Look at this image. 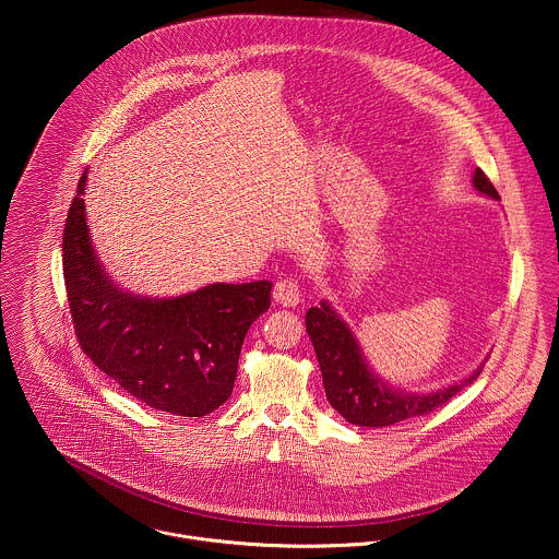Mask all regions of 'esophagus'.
I'll return each instance as SVG.
<instances>
[{
  "label": "esophagus",
  "instance_id": "esophagus-1",
  "mask_svg": "<svg viewBox=\"0 0 559 559\" xmlns=\"http://www.w3.org/2000/svg\"><path fill=\"white\" fill-rule=\"evenodd\" d=\"M274 300L285 305V307H294L300 302V285L294 278H281L274 283V292H272Z\"/></svg>",
  "mask_w": 559,
  "mask_h": 559
}]
</instances>
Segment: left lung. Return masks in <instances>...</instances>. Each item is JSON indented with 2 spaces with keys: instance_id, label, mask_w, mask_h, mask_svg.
<instances>
[{
  "instance_id": "8db88e82",
  "label": "left lung",
  "mask_w": 559,
  "mask_h": 559,
  "mask_svg": "<svg viewBox=\"0 0 559 559\" xmlns=\"http://www.w3.org/2000/svg\"><path fill=\"white\" fill-rule=\"evenodd\" d=\"M473 186L491 199H500L498 190L480 168L473 175ZM305 325L316 349L318 365H321L330 405L347 423L358 427H389L416 416H427L449 403L457 391L471 384L483 371L477 369L473 376L436 393H407L391 389L371 373L356 338L330 305L323 302L321 307H311L305 313Z\"/></svg>"
}]
</instances>
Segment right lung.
<instances>
[{
	"label": "right lung",
	"mask_w": 559,
	"mask_h": 559,
	"mask_svg": "<svg viewBox=\"0 0 559 559\" xmlns=\"http://www.w3.org/2000/svg\"><path fill=\"white\" fill-rule=\"evenodd\" d=\"M79 179L63 227V283L82 352L139 403L201 418L231 395L250 325L270 309L272 283H216L152 300L119 292L91 246Z\"/></svg>",
	"instance_id": "1"
}]
</instances>
